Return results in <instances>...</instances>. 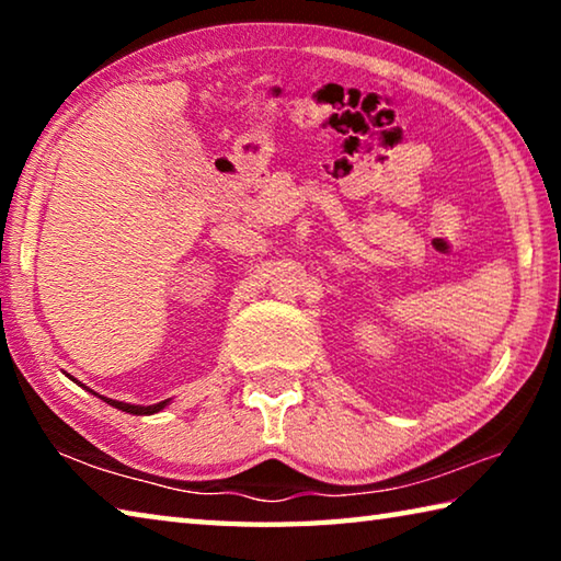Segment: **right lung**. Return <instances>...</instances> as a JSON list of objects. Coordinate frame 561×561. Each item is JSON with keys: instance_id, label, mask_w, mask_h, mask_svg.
<instances>
[{"instance_id": "add662e5", "label": "right lung", "mask_w": 561, "mask_h": 561, "mask_svg": "<svg viewBox=\"0 0 561 561\" xmlns=\"http://www.w3.org/2000/svg\"><path fill=\"white\" fill-rule=\"evenodd\" d=\"M91 393H93V391H91ZM93 396H99V393H93ZM99 398H103V396H99ZM103 401H106V403L113 405V408H118V411H126V413H133V415H153V413H158V411H163V408L170 403V401H160V403H156V405H133V403L113 401V398H103Z\"/></svg>"}]
</instances>
